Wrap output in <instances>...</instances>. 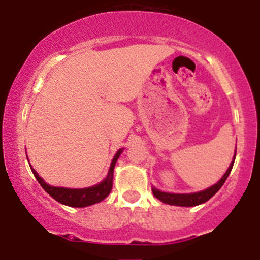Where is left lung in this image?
Wrapping results in <instances>:
<instances>
[{
  "instance_id": "left-lung-1",
  "label": "left lung",
  "mask_w": 260,
  "mask_h": 260,
  "mask_svg": "<svg viewBox=\"0 0 260 260\" xmlns=\"http://www.w3.org/2000/svg\"><path fill=\"white\" fill-rule=\"evenodd\" d=\"M235 158L233 159V162L230 164L229 169L226 170L224 176L221 177V180L217 183H215L211 187L206 188V190L200 191V192H193V193H169V192H162V191L157 190V188H152V192L156 196L158 200H161L162 203L169 204V205H176V206H196L200 205V204L205 203L209 199H211L217 191L220 190L224 182L226 181L228 176H229L230 171L233 169V165H234Z\"/></svg>"
}]
</instances>
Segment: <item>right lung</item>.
I'll list each match as a JSON object with an SVG mask.
<instances>
[{
  "label": "right lung",
  "mask_w": 260,
  "mask_h": 260,
  "mask_svg": "<svg viewBox=\"0 0 260 260\" xmlns=\"http://www.w3.org/2000/svg\"><path fill=\"white\" fill-rule=\"evenodd\" d=\"M123 149L115 153L113 161L111 164V169H109L108 176L104 181H102L101 183L95 186H91V187L86 188H65V187H55V186H50L46 182H44V180L41 179L38 175V172L31 167V171H32L34 176L36 177V180L39 181V183L41 185V187L49 193L51 198H54L57 203L64 204V205L72 206V208H85V206L93 205V204L99 203V201L104 200L107 196L109 195V192L112 191V186H113V169L114 165L117 162L118 157L122 153Z\"/></svg>",
  "instance_id": "right-lung-1"
}]
</instances>
